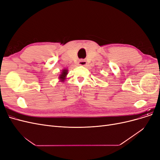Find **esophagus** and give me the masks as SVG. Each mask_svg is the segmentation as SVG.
I'll return each mask as SVG.
<instances>
[{
    "label": "esophagus",
    "mask_w": 160,
    "mask_h": 160,
    "mask_svg": "<svg viewBox=\"0 0 160 160\" xmlns=\"http://www.w3.org/2000/svg\"><path fill=\"white\" fill-rule=\"evenodd\" d=\"M87 63L85 61H79V65H85V64Z\"/></svg>",
    "instance_id": "obj_1"
}]
</instances>
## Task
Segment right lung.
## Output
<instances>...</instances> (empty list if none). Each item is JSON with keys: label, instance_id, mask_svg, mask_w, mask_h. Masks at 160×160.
<instances>
[{"label": "right lung", "instance_id": "1", "mask_svg": "<svg viewBox=\"0 0 160 160\" xmlns=\"http://www.w3.org/2000/svg\"><path fill=\"white\" fill-rule=\"evenodd\" d=\"M67 74V69H64L62 70L61 74L59 76V79L61 80V81H63L65 79V77Z\"/></svg>", "mask_w": 160, "mask_h": 160}]
</instances>
